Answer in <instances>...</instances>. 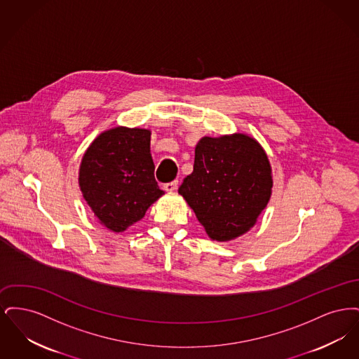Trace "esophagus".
<instances>
[{
    "label": "esophagus",
    "instance_id": "34e87169",
    "mask_svg": "<svg viewBox=\"0 0 359 359\" xmlns=\"http://www.w3.org/2000/svg\"><path fill=\"white\" fill-rule=\"evenodd\" d=\"M177 184H179V182H177V180H173L171 183H165V184H164V189L172 192V191H175V189L177 188Z\"/></svg>",
    "mask_w": 359,
    "mask_h": 359
}]
</instances>
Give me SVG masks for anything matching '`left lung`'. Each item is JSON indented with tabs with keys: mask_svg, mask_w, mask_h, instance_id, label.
<instances>
[{
	"mask_svg": "<svg viewBox=\"0 0 359 359\" xmlns=\"http://www.w3.org/2000/svg\"><path fill=\"white\" fill-rule=\"evenodd\" d=\"M272 168L255 138L203 137L195 148L194 171L179 194L208 237L230 241L249 231L272 195Z\"/></svg>",
	"mask_w": 359,
	"mask_h": 359,
	"instance_id": "8db88e82",
	"label": "left lung"
}]
</instances>
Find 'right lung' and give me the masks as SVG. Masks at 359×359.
<instances>
[{"mask_svg": "<svg viewBox=\"0 0 359 359\" xmlns=\"http://www.w3.org/2000/svg\"><path fill=\"white\" fill-rule=\"evenodd\" d=\"M79 187L109 230L121 233L142 219L164 194L154 179L151 130L117 126L101 133L83 154Z\"/></svg>", "mask_w": 359, "mask_h": 359, "instance_id": "obj_1", "label": "right lung"}]
</instances>
